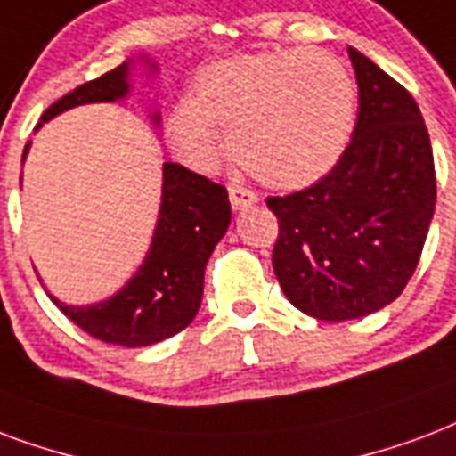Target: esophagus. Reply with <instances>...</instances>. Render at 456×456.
<instances>
[{
  "label": "esophagus",
  "mask_w": 456,
  "mask_h": 456,
  "mask_svg": "<svg viewBox=\"0 0 456 456\" xmlns=\"http://www.w3.org/2000/svg\"><path fill=\"white\" fill-rule=\"evenodd\" d=\"M229 203L234 210H246V208H251L253 203H258V193L251 189H246V186H236L232 183L229 186Z\"/></svg>",
  "instance_id": "1"
}]
</instances>
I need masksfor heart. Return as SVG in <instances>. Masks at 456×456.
I'll list each match as a JSON object with an SVG mask.
<instances>
[{"instance_id": "obj_1", "label": "heart", "mask_w": 456, "mask_h": 456, "mask_svg": "<svg viewBox=\"0 0 456 456\" xmlns=\"http://www.w3.org/2000/svg\"><path fill=\"white\" fill-rule=\"evenodd\" d=\"M354 112L356 86L342 59L325 50L265 52L208 66L167 131L183 159L208 167L222 151L217 126H229L232 155L263 182L291 189L335 167Z\"/></svg>"}]
</instances>
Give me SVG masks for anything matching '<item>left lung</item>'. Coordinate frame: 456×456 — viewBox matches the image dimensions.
Listing matches in <instances>:
<instances>
[{"instance_id":"8db88e82","label":"left lung","mask_w":456,"mask_h":456,"mask_svg":"<svg viewBox=\"0 0 456 456\" xmlns=\"http://www.w3.org/2000/svg\"><path fill=\"white\" fill-rule=\"evenodd\" d=\"M359 119L321 182L270 196L280 234L273 267L305 315L342 322L392 304L421 258L436 210L428 128L411 93L349 47Z\"/></svg>"}]
</instances>
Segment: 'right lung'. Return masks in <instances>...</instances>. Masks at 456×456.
<instances>
[{
    "label": "right lung",
    "mask_w": 456,
    "mask_h": 456,
    "mask_svg": "<svg viewBox=\"0 0 456 456\" xmlns=\"http://www.w3.org/2000/svg\"><path fill=\"white\" fill-rule=\"evenodd\" d=\"M128 61L104 76L78 86L47 107L37 126L52 117L88 102H114L128 93ZM155 69V66H152ZM155 124L159 114L152 117ZM26 145L23 159L28 155ZM232 222L227 189L165 162L162 167V203L151 251L138 273L114 297L93 305H66L47 294L69 321L83 332L107 344L151 346L189 328L203 298L208 258Z\"/></svg>",
    "instance_id": "right-lung-1"
}]
</instances>
